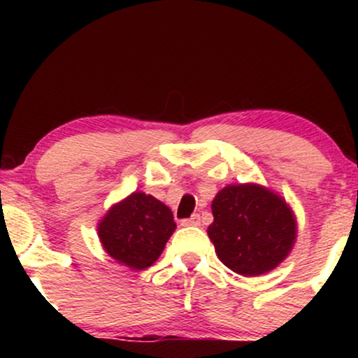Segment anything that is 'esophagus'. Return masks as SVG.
Wrapping results in <instances>:
<instances>
[{
	"label": "esophagus",
	"mask_w": 358,
	"mask_h": 358,
	"mask_svg": "<svg viewBox=\"0 0 358 358\" xmlns=\"http://www.w3.org/2000/svg\"><path fill=\"white\" fill-rule=\"evenodd\" d=\"M200 222L202 220H200L199 213H193L190 219L182 220V225H185V227H196V225H200Z\"/></svg>",
	"instance_id": "esophagus-1"
}]
</instances>
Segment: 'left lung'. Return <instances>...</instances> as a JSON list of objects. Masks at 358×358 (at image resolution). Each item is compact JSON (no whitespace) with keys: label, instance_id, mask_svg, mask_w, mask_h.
Returning <instances> with one entry per match:
<instances>
[{"label":"left lung","instance_id":"left-lung-1","mask_svg":"<svg viewBox=\"0 0 358 358\" xmlns=\"http://www.w3.org/2000/svg\"><path fill=\"white\" fill-rule=\"evenodd\" d=\"M208 237L229 269L254 278L276 269L298 236L289 203L259 183L227 185L212 200Z\"/></svg>","mask_w":358,"mask_h":358}]
</instances>
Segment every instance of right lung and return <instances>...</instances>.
Wrapping results in <instances>:
<instances>
[{
    "mask_svg": "<svg viewBox=\"0 0 358 358\" xmlns=\"http://www.w3.org/2000/svg\"><path fill=\"white\" fill-rule=\"evenodd\" d=\"M173 212L153 195L133 192L114 203L97 224L102 249L133 271L153 266L175 232Z\"/></svg>",
    "mask_w": 358,
    "mask_h": 358,
    "instance_id": "obj_1",
    "label": "right lung"
}]
</instances>
